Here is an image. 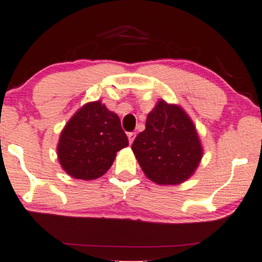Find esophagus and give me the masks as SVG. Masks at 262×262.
<instances>
[{
    "label": "esophagus",
    "instance_id": "obj_1",
    "mask_svg": "<svg viewBox=\"0 0 262 262\" xmlns=\"http://www.w3.org/2000/svg\"><path fill=\"white\" fill-rule=\"evenodd\" d=\"M134 138H136V133H134V132H132V133H128V139H129V143H133V140H134Z\"/></svg>",
    "mask_w": 262,
    "mask_h": 262
}]
</instances>
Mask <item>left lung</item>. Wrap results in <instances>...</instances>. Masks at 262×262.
Listing matches in <instances>:
<instances>
[{
    "instance_id": "obj_1",
    "label": "left lung",
    "mask_w": 262,
    "mask_h": 262,
    "mask_svg": "<svg viewBox=\"0 0 262 262\" xmlns=\"http://www.w3.org/2000/svg\"><path fill=\"white\" fill-rule=\"evenodd\" d=\"M144 174L161 186L181 184L196 172L203 156L196 125L177 104L158 100L145 129L132 144Z\"/></svg>"
}]
</instances>
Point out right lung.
Segmentation results:
<instances>
[{"label":"right lung","instance_id":"obj_1","mask_svg":"<svg viewBox=\"0 0 262 262\" xmlns=\"http://www.w3.org/2000/svg\"><path fill=\"white\" fill-rule=\"evenodd\" d=\"M128 144L119 117L101 100L90 101L65 124L57 143V158L69 176L92 181L105 174L117 152Z\"/></svg>","mask_w":262,"mask_h":262}]
</instances>
